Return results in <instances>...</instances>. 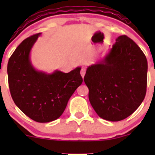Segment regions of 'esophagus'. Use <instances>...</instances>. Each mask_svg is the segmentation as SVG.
Listing matches in <instances>:
<instances>
[{
    "label": "esophagus",
    "mask_w": 155,
    "mask_h": 155,
    "mask_svg": "<svg viewBox=\"0 0 155 155\" xmlns=\"http://www.w3.org/2000/svg\"><path fill=\"white\" fill-rule=\"evenodd\" d=\"M80 74H81V77L84 78V76L85 74H86V68H81V71H80Z\"/></svg>",
    "instance_id": "34e87169"
}]
</instances>
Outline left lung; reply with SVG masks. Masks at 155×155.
I'll use <instances>...</instances> for the list:
<instances>
[{
    "label": "left lung",
    "mask_w": 155,
    "mask_h": 155,
    "mask_svg": "<svg viewBox=\"0 0 155 155\" xmlns=\"http://www.w3.org/2000/svg\"><path fill=\"white\" fill-rule=\"evenodd\" d=\"M147 69L145 54L132 39L124 35L117 38L104 59L87 68L84 78L97 114L111 122L132 114L145 97Z\"/></svg>",
    "instance_id": "8db88e82"
}]
</instances>
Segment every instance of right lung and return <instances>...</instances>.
Masks as SVG:
<instances>
[{
	"mask_svg": "<svg viewBox=\"0 0 155 155\" xmlns=\"http://www.w3.org/2000/svg\"><path fill=\"white\" fill-rule=\"evenodd\" d=\"M41 33L28 37L17 47L8 60V86L16 106L38 122L58 119L78 87L82 83L81 68L69 73L39 71L32 65L31 51Z\"/></svg>",
	"mask_w": 155,
	"mask_h": 155,
	"instance_id": "1",
	"label": "right lung"
}]
</instances>
